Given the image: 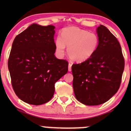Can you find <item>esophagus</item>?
<instances>
[{
    "label": "esophagus",
    "mask_w": 131,
    "mask_h": 131,
    "mask_svg": "<svg viewBox=\"0 0 131 131\" xmlns=\"http://www.w3.org/2000/svg\"><path fill=\"white\" fill-rule=\"evenodd\" d=\"M71 67H72V64L71 63L68 64V71H71Z\"/></svg>",
    "instance_id": "34e87169"
}]
</instances>
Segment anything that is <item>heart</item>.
Segmentation results:
<instances>
[{"label":"heart","instance_id":"obj_1","mask_svg":"<svg viewBox=\"0 0 131 131\" xmlns=\"http://www.w3.org/2000/svg\"><path fill=\"white\" fill-rule=\"evenodd\" d=\"M99 44L98 36L78 27H68L62 29L61 37L55 40V48L57 53L63 55L65 46L67 53L71 60L81 63L91 58Z\"/></svg>","mask_w":131,"mask_h":131}]
</instances>
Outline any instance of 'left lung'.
Returning <instances> with one entry per match:
<instances>
[{"label": "left lung", "mask_w": 131, "mask_h": 131, "mask_svg": "<svg viewBox=\"0 0 131 131\" xmlns=\"http://www.w3.org/2000/svg\"><path fill=\"white\" fill-rule=\"evenodd\" d=\"M96 31L99 44L95 53L88 60L71 67L75 97L89 106L104 103L117 92L124 68L118 39L103 25Z\"/></svg>", "instance_id": "obj_1"}]
</instances>
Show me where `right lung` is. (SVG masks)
I'll list each match as a JSON object with an SVG mask.
<instances>
[{"instance_id": "add662e5", "label": "right lung", "mask_w": 131, "mask_h": 131, "mask_svg": "<svg viewBox=\"0 0 131 131\" xmlns=\"http://www.w3.org/2000/svg\"><path fill=\"white\" fill-rule=\"evenodd\" d=\"M55 28L33 23L13 42L8 61L12 84L18 97L29 104L50 100L55 84L68 72L67 61L54 55Z\"/></svg>"}]
</instances>
